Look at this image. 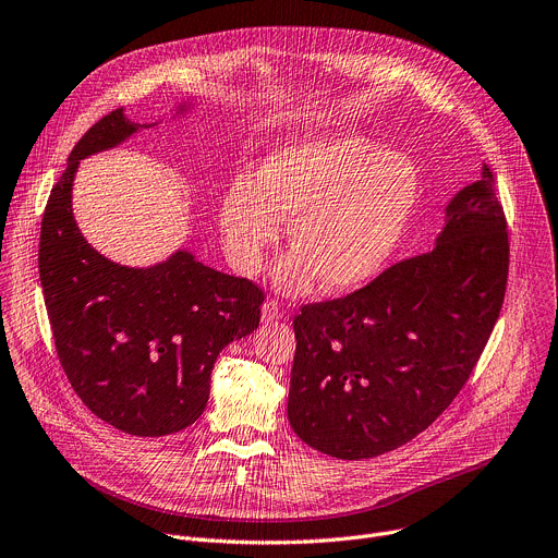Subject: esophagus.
I'll return each mask as SVG.
<instances>
[{"label":"esophagus","instance_id":"1","mask_svg":"<svg viewBox=\"0 0 558 558\" xmlns=\"http://www.w3.org/2000/svg\"><path fill=\"white\" fill-rule=\"evenodd\" d=\"M282 318V312H280V305L276 300H267L263 305V323H276Z\"/></svg>","mask_w":558,"mask_h":558}]
</instances>
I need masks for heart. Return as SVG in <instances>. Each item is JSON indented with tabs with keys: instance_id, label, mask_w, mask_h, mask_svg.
Returning <instances> with one entry per match:
<instances>
[{
	"instance_id": "obj_1",
	"label": "heart",
	"mask_w": 558,
	"mask_h": 558,
	"mask_svg": "<svg viewBox=\"0 0 558 558\" xmlns=\"http://www.w3.org/2000/svg\"><path fill=\"white\" fill-rule=\"evenodd\" d=\"M421 175L398 150H374L359 135L310 137L269 154L256 184L235 182L218 222L229 260L253 274L287 225L293 251L274 267L287 293L351 291L387 263L418 205Z\"/></svg>"
}]
</instances>
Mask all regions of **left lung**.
<instances>
[{"label":"left lung","mask_w":558,"mask_h":558,"mask_svg":"<svg viewBox=\"0 0 558 558\" xmlns=\"http://www.w3.org/2000/svg\"><path fill=\"white\" fill-rule=\"evenodd\" d=\"M434 244L295 316L287 416L310 447L342 461L374 459L425 432L463 389L510 269L487 165L449 199Z\"/></svg>","instance_id":"obj_1"}]
</instances>
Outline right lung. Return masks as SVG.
I'll use <instances>...</instances> for the list:
<instances>
[{
    "label": "right lung",
    "mask_w": 558,
    "mask_h": 558,
    "mask_svg": "<svg viewBox=\"0 0 558 558\" xmlns=\"http://www.w3.org/2000/svg\"><path fill=\"white\" fill-rule=\"evenodd\" d=\"M150 126L124 109L93 124L50 191L39 235V280L69 383L97 418L133 436L175 434L202 416L216 359L258 329L265 300L258 284L205 267L186 248L154 267H124L82 235L77 165Z\"/></svg>",
    "instance_id": "add662e5"
}]
</instances>
